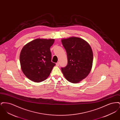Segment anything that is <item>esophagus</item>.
Segmentation results:
<instances>
[{"label":"esophagus","mask_w":120,"mask_h":120,"mask_svg":"<svg viewBox=\"0 0 120 120\" xmlns=\"http://www.w3.org/2000/svg\"><path fill=\"white\" fill-rule=\"evenodd\" d=\"M56 66H57L58 67V66H59V62H57V63H56Z\"/></svg>","instance_id":"obj_1"}]
</instances>
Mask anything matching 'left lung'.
I'll use <instances>...</instances> for the list:
<instances>
[{
    "label": "left lung",
    "mask_w": 120,
    "mask_h": 120,
    "mask_svg": "<svg viewBox=\"0 0 120 120\" xmlns=\"http://www.w3.org/2000/svg\"><path fill=\"white\" fill-rule=\"evenodd\" d=\"M68 57V65L61 70L68 81L78 83L90 74L93 65V53L89 43L79 37L61 40Z\"/></svg>",
    "instance_id": "obj_1"
}]
</instances>
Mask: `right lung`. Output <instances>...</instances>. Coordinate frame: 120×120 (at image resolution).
<instances>
[{
	"label": "right lung",
	"mask_w": 120,
	"mask_h": 120,
	"mask_svg": "<svg viewBox=\"0 0 120 120\" xmlns=\"http://www.w3.org/2000/svg\"><path fill=\"white\" fill-rule=\"evenodd\" d=\"M54 39H36L24 46L20 55L21 67L24 74L35 82L45 80L55 63L51 62V46Z\"/></svg>",
	"instance_id": "1"
}]
</instances>
